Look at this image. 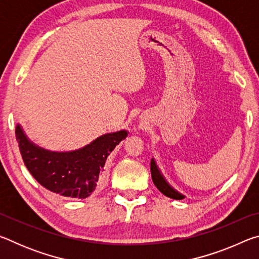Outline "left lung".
Listing matches in <instances>:
<instances>
[{"label": "left lung", "instance_id": "1", "mask_svg": "<svg viewBox=\"0 0 259 259\" xmlns=\"http://www.w3.org/2000/svg\"><path fill=\"white\" fill-rule=\"evenodd\" d=\"M151 175H152V181L154 183V185L157 187L162 194H164L165 196H168L170 199H175V200H182L185 198L181 193H178L175 188L169 185L168 182L165 181L163 175L161 174L160 169L157 168V165L155 163L154 159L151 160Z\"/></svg>", "mask_w": 259, "mask_h": 259}]
</instances>
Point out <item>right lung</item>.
Wrapping results in <instances>:
<instances>
[{
  "instance_id": "obj_1",
  "label": "right lung",
  "mask_w": 259,
  "mask_h": 259,
  "mask_svg": "<svg viewBox=\"0 0 259 259\" xmlns=\"http://www.w3.org/2000/svg\"><path fill=\"white\" fill-rule=\"evenodd\" d=\"M126 136L121 130L100 136L80 150L51 152L30 142L20 124L16 126L20 154L32 176L47 190L74 199H85L104 186L107 157Z\"/></svg>"
}]
</instances>
